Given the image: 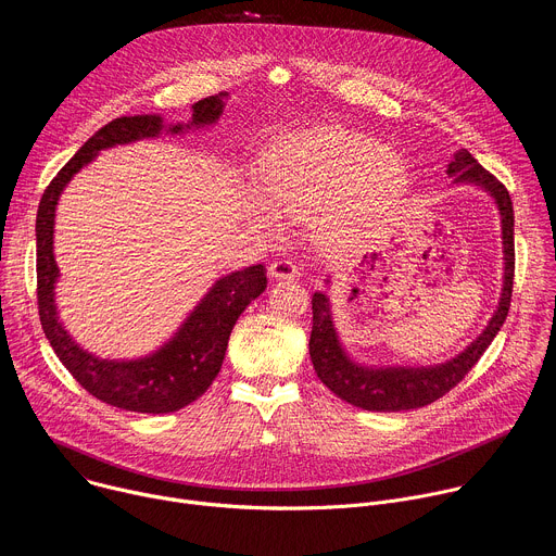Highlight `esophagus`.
Returning a JSON list of instances; mask_svg holds the SVG:
<instances>
[{
	"label": "esophagus",
	"mask_w": 556,
	"mask_h": 556,
	"mask_svg": "<svg viewBox=\"0 0 556 556\" xmlns=\"http://www.w3.org/2000/svg\"><path fill=\"white\" fill-rule=\"evenodd\" d=\"M268 275L273 279H294L301 275V268L292 260H277L268 266Z\"/></svg>",
	"instance_id": "34e87169"
}]
</instances>
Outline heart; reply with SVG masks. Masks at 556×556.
Segmentation results:
<instances>
[{"instance_id": "1", "label": "heart", "mask_w": 556, "mask_h": 556, "mask_svg": "<svg viewBox=\"0 0 556 556\" xmlns=\"http://www.w3.org/2000/svg\"><path fill=\"white\" fill-rule=\"evenodd\" d=\"M407 167L393 149L341 129H312L286 136L262 157V193L253 195V219L277 228L273 210L307 219L324 207L321 235L330 244H350L369 232L403 195Z\"/></svg>"}]
</instances>
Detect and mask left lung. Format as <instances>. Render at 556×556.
<instances>
[{
	"label": "left lung",
	"mask_w": 556,
	"mask_h": 556,
	"mask_svg": "<svg viewBox=\"0 0 556 556\" xmlns=\"http://www.w3.org/2000/svg\"><path fill=\"white\" fill-rule=\"evenodd\" d=\"M453 185H472L482 189L497 206L502 224L504 275L497 307L482 334L470 341L459 354L435 365H365L358 363L343 345L334 326L330 296L321 290L312 294V334L309 358L316 376L334 391L341 401L365 412H409L435 403L451 391L480 361L486 348L502 330L513 294L515 277V213L513 200L502 182H497L466 149H457L446 167ZM332 286V275L326 277Z\"/></svg>",
	"instance_id": "8db88e82"
}]
</instances>
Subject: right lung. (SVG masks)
Masks as SVG:
<instances>
[{
  "label": "right lung",
  "instance_id": "add662e5",
  "mask_svg": "<svg viewBox=\"0 0 556 556\" xmlns=\"http://www.w3.org/2000/svg\"><path fill=\"white\" fill-rule=\"evenodd\" d=\"M228 92L202 99L191 108L189 123H169L161 114L121 116L99 129L46 189L37 211V296L39 316L54 354L65 369L94 399L136 414L178 412L211 387L222 369L228 337L240 314L266 290L262 264L219 277L189 309L176 332L153 352L136 358H103L86 350L65 330L56 305L61 270L54 260V222L61 193L72 178L97 161L105 149L131 144L163 134L180 136L213 127L226 105Z\"/></svg>",
  "mask_w": 556,
  "mask_h": 556
}]
</instances>
